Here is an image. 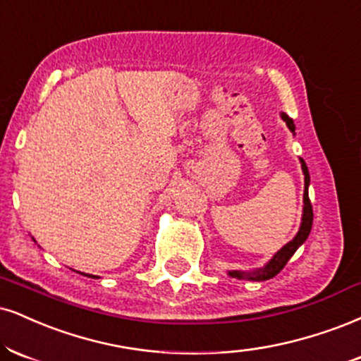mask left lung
<instances>
[{
    "label": "left lung",
    "instance_id": "obj_1",
    "mask_svg": "<svg viewBox=\"0 0 361 361\" xmlns=\"http://www.w3.org/2000/svg\"><path fill=\"white\" fill-rule=\"evenodd\" d=\"M282 119L286 121L288 128L294 133V123L289 116H286L284 112L281 114ZM301 161V168L302 173H305V208H302V220H301V227H299V232L296 233V237L293 240L288 242L282 249L277 252V254L272 257L269 262L264 266L262 269H255V271L250 272H242V271H228L230 277H237V279H249V281H267L272 279V277L279 274V272L284 269L288 260L293 257L294 252H296L299 247L306 242L307 235H310L311 227H312V207L310 202V195H307V186H310V171H307V166L305 163V159H299Z\"/></svg>",
    "mask_w": 361,
    "mask_h": 361
}]
</instances>
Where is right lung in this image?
<instances>
[{
    "label": "right lung",
    "mask_w": 361,
    "mask_h": 361,
    "mask_svg": "<svg viewBox=\"0 0 361 361\" xmlns=\"http://www.w3.org/2000/svg\"><path fill=\"white\" fill-rule=\"evenodd\" d=\"M84 276H87V274H84ZM89 277H97V276H90V274H89Z\"/></svg>",
    "instance_id": "1"
}]
</instances>
